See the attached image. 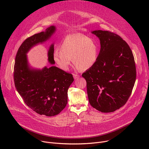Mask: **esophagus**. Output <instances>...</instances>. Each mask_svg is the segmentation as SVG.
<instances>
[{"label":"esophagus","mask_w":149,"mask_h":149,"mask_svg":"<svg viewBox=\"0 0 149 149\" xmlns=\"http://www.w3.org/2000/svg\"><path fill=\"white\" fill-rule=\"evenodd\" d=\"M73 77H74L75 79H78L79 77V75L78 74H73Z\"/></svg>","instance_id":"obj_1"}]
</instances>
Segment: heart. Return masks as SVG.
<instances>
[{
	"instance_id": "heart-1",
	"label": "heart",
	"mask_w": 149,
	"mask_h": 149,
	"mask_svg": "<svg viewBox=\"0 0 149 149\" xmlns=\"http://www.w3.org/2000/svg\"><path fill=\"white\" fill-rule=\"evenodd\" d=\"M59 49L55 51L53 59L58 67L63 71L69 69L71 58L76 69L89 70L95 65L99 54V46L95 40L81 33L66 36Z\"/></svg>"
}]
</instances>
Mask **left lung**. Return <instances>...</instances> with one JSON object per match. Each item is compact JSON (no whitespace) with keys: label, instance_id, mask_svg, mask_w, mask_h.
<instances>
[{"label":"left lung","instance_id":"8db88e82","mask_svg":"<svg viewBox=\"0 0 149 149\" xmlns=\"http://www.w3.org/2000/svg\"><path fill=\"white\" fill-rule=\"evenodd\" d=\"M92 33L100 40L101 49L95 65L82 74L87 81L88 100L102 113L113 112L129 98L136 78L133 52L127 42L109 31Z\"/></svg>","mask_w":149,"mask_h":149}]
</instances>
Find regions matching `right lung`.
<instances>
[{
    "label": "right lung",
    "instance_id": "add662e5",
    "mask_svg": "<svg viewBox=\"0 0 149 149\" xmlns=\"http://www.w3.org/2000/svg\"><path fill=\"white\" fill-rule=\"evenodd\" d=\"M55 31V27L51 26L45 32L26 39L18 49L13 70L15 87L25 103L36 113L49 117L58 114L65 107L73 76L55 66L31 70L26 54L35 45L48 39ZM54 52L52 44L48 52V60L52 64L55 63Z\"/></svg>",
    "mask_w": 149,
    "mask_h": 149
}]
</instances>
